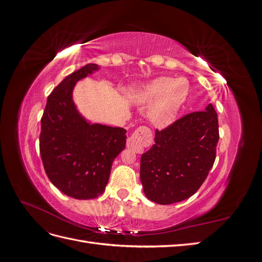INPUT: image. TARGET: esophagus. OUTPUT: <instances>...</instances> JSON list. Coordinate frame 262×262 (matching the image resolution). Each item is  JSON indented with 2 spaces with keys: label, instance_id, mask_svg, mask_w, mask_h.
<instances>
[{
  "label": "esophagus",
  "instance_id": "34e87169",
  "mask_svg": "<svg viewBox=\"0 0 262 262\" xmlns=\"http://www.w3.org/2000/svg\"><path fill=\"white\" fill-rule=\"evenodd\" d=\"M152 132L146 126H140L133 132L131 137L126 140V147L131 148L134 152L141 154L143 153L145 147L152 143Z\"/></svg>",
  "mask_w": 262,
  "mask_h": 262
}]
</instances>
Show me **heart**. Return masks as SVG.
I'll use <instances>...</instances> for the list:
<instances>
[{
  "instance_id": "b5f03b06",
  "label": "heart",
  "mask_w": 262,
  "mask_h": 262,
  "mask_svg": "<svg viewBox=\"0 0 262 262\" xmlns=\"http://www.w3.org/2000/svg\"><path fill=\"white\" fill-rule=\"evenodd\" d=\"M182 80L172 81L170 77H158L146 86L130 95L138 105L152 104L148 110L150 122L158 128L170 124L175 119L180 106L184 102L188 86Z\"/></svg>"
}]
</instances>
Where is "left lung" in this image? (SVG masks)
<instances>
[{
	"label": "left lung",
	"mask_w": 262,
	"mask_h": 262,
	"mask_svg": "<svg viewBox=\"0 0 262 262\" xmlns=\"http://www.w3.org/2000/svg\"><path fill=\"white\" fill-rule=\"evenodd\" d=\"M219 138L212 104L156 130L155 144L141 156L140 178L146 198L171 204L194 194L215 161Z\"/></svg>",
	"instance_id": "left-lung-1"
}]
</instances>
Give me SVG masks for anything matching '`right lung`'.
<instances>
[{"label":"right lung","mask_w":262,"mask_h":262,"mask_svg":"<svg viewBox=\"0 0 262 262\" xmlns=\"http://www.w3.org/2000/svg\"><path fill=\"white\" fill-rule=\"evenodd\" d=\"M94 63L68 75L48 96L39 148L47 176L61 192L78 200L105 191L113 162L125 147L126 130L86 121L72 92L77 81L97 71Z\"/></svg>","instance_id":"right-lung-1"}]
</instances>
